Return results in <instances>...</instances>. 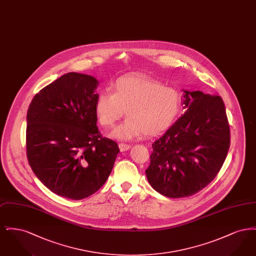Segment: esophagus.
I'll use <instances>...</instances> for the list:
<instances>
[{"label": "esophagus", "instance_id": "esophagus-1", "mask_svg": "<svg viewBox=\"0 0 256 256\" xmlns=\"http://www.w3.org/2000/svg\"><path fill=\"white\" fill-rule=\"evenodd\" d=\"M119 148H120L121 152H126V150H128L130 148V145L124 144V143H120V144H119Z\"/></svg>", "mask_w": 256, "mask_h": 256}]
</instances>
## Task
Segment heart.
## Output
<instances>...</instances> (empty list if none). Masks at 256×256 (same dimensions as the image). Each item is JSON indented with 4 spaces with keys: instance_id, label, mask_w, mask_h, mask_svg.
<instances>
[{
    "instance_id": "b5f03b06",
    "label": "heart",
    "mask_w": 256,
    "mask_h": 256,
    "mask_svg": "<svg viewBox=\"0 0 256 256\" xmlns=\"http://www.w3.org/2000/svg\"><path fill=\"white\" fill-rule=\"evenodd\" d=\"M182 110V96L176 88L143 76L118 78L112 93H100L95 104L98 122L104 128L114 126L126 111L128 118L112 132L114 137L122 140L143 134H163L176 121Z\"/></svg>"
}]
</instances>
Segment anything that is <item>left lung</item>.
Returning <instances> with one entry per match:
<instances>
[{
  "label": "left lung",
  "mask_w": 256,
  "mask_h": 256,
  "mask_svg": "<svg viewBox=\"0 0 256 256\" xmlns=\"http://www.w3.org/2000/svg\"><path fill=\"white\" fill-rule=\"evenodd\" d=\"M184 112L152 144L148 180L161 195H194L220 170L230 143L224 104L220 96L183 89Z\"/></svg>",
  "instance_id": "obj_1"
}]
</instances>
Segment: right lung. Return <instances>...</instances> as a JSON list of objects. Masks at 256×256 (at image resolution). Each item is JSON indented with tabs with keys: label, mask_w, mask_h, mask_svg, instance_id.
Listing matches in <instances>:
<instances>
[{
	"label": "right lung",
	"mask_w": 256,
	"mask_h": 256,
	"mask_svg": "<svg viewBox=\"0 0 256 256\" xmlns=\"http://www.w3.org/2000/svg\"><path fill=\"white\" fill-rule=\"evenodd\" d=\"M98 86L92 76L65 74L37 93L26 113L28 163L41 182L66 198L97 192L120 152L98 132Z\"/></svg>",
	"instance_id": "obj_1"
}]
</instances>
